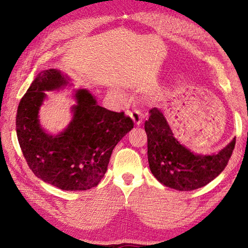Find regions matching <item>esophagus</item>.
<instances>
[{"label":"esophagus","instance_id":"esophagus-1","mask_svg":"<svg viewBox=\"0 0 248 248\" xmlns=\"http://www.w3.org/2000/svg\"><path fill=\"white\" fill-rule=\"evenodd\" d=\"M130 117L132 118V120L134 121V124L136 125H140L141 124V121H143L144 116H143V114H141L140 110L135 109V110H133V112H130Z\"/></svg>","mask_w":248,"mask_h":248}]
</instances>
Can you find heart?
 <instances>
[{"instance_id":"heart-1","label":"heart","mask_w":248,"mask_h":248,"mask_svg":"<svg viewBox=\"0 0 248 248\" xmlns=\"http://www.w3.org/2000/svg\"><path fill=\"white\" fill-rule=\"evenodd\" d=\"M120 97L123 98V99H125V96H124V94L123 93H120Z\"/></svg>"}]
</instances>
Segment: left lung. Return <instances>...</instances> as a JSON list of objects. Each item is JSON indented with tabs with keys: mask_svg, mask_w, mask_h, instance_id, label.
I'll list each match as a JSON object with an SVG mask.
<instances>
[{
	"mask_svg": "<svg viewBox=\"0 0 248 248\" xmlns=\"http://www.w3.org/2000/svg\"><path fill=\"white\" fill-rule=\"evenodd\" d=\"M145 123L148 141V163L152 175L163 186L177 191H194L214 180L227 166L235 138L213 155H197L179 143L164 114L150 109Z\"/></svg>",
	"mask_w": 248,
	"mask_h": 248,
	"instance_id": "8db88e82",
	"label": "left lung"
}]
</instances>
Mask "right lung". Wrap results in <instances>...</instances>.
<instances>
[{
  "label": "right lung",
  "mask_w": 248,
  "mask_h": 248,
  "mask_svg": "<svg viewBox=\"0 0 248 248\" xmlns=\"http://www.w3.org/2000/svg\"><path fill=\"white\" fill-rule=\"evenodd\" d=\"M69 81L61 70L39 72L19 103L16 130L22 154L37 177L64 191H86L104 177L113 149L134 124L124 112L100 107L87 89H78L69 124L60 133H48L39 121L45 92L59 91Z\"/></svg>",
  "instance_id": "obj_1"
}]
</instances>
